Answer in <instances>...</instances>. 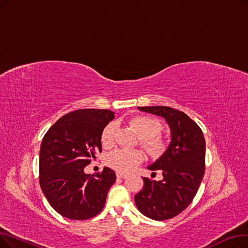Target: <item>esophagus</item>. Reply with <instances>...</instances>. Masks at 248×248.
I'll return each mask as SVG.
<instances>
[{
	"label": "esophagus",
	"mask_w": 248,
	"mask_h": 248,
	"mask_svg": "<svg viewBox=\"0 0 248 248\" xmlns=\"http://www.w3.org/2000/svg\"><path fill=\"white\" fill-rule=\"evenodd\" d=\"M116 177H117V178H120V179H125V178H127V175H126V174H123V173H119V172H117V173H116Z\"/></svg>",
	"instance_id": "34e87169"
}]
</instances>
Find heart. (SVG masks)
<instances>
[{"instance_id": "1", "label": "heart", "mask_w": 248, "mask_h": 248, "mask_svg": "<svg viewBox=\"0 0 248 248\" xmlns=\"http://www.w3.org/2000/svg\"><path fill=\"white\" fill-rule=\"evenodd\" d=\"M128 124L140 137V144L147 153L154 157L161 155L168 147L166 138L160 133L162 124L147 115H136L128 120ZM116 125L114 123H108L103 127L100 134V142L104 148L113 146L114 133ZM142 153L139 150L119 149L109 153L107 157L108 167L119 173H128L142 161Z\"/></svg>"}]
</instances>
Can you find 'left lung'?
Segmentation results:
<instances>
[{"label": "left lung", "instance_id": "8db88e82", "mask_svg": "<svg viewBox=\"0 0 248 248\" xmlns=\"http://www.w3.org/2000/svg\"><path fill=\"white\" fill-rule=\"evenodd\" d=\"M138 108L163 116L171 128L172 140L162 157L148 167L151 171H162L163 180L142 178L144 187L135 196L136 205L140 213L151 219H171L191 204L201 184L206 149L203 132L178 109L169 107Z\"/></svg>", "mask_w": 248, "mask_h": 248}]
</instances>
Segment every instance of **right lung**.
<instances>
[{"label": "right lung", "instance_id": "obj_1", "mask_svg": "<svg viewBox=\"0 0 248 248\" xmlns=\"http://www.w3.org/2000/svg\"><path fill=\"white\" fill-rule=\"evenodd\" d=\"M113 117L108 109H78L60 117L45 134L39 183L49 204L61 216L86 220L104 207L115 173L104 167L93 176L85 174L84 168L101 152V131Z\"/></svg>", "mask_w": 248, "mask_h": 248}]
</instances>
